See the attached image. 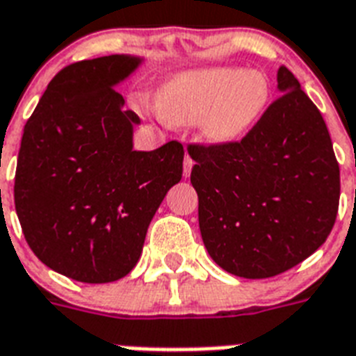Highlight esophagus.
Here are the masks:
<instances>
[{
    "instance_id": "34e87169",
    "label": "esophagus",
    "mask_w": 356,
    "mask_h": 356,
    "mask_svg": "<svg viewBox=\"0 0 356 356\" xmlns=\"http://www.w3.org/2000/svg\"><path fill=\"white\" fill-rule=\"evenodd\" d=\"M191 169H193V159L186 154V158H184V176H186V178L191 175Z\"/></svg>"
}]
</instances>
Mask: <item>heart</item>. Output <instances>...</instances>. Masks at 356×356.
<instances>
[{
	"mask_svg": "<svg viewBox=\"0 0 356 356\" xmlns=\"http://www.w3.org/2000/svg\"><path fill=\"white\" fill-rule=\"evenodd\" d=\"M269 98L264 72L219 66L170 79L159 90L158 109L172 124L198 122L200 137L211 145H230L254 128Z\"/></svg>",
	"mask_w": 356,
	"mask_h": 356,
	"instance_id": "obj_1",
	"label": "heart"
}]
</instances>
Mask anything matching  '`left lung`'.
Here are the masks:
<instances>
[{
	"mask_svg": "<svg viewBox=\"0 0 356 356\" xmlns=\"http://www.w3.org/2000/svg\"><path fill=\"white\" fill-rule=\"evenodd\" d=\"M278 96L230 145H189L198 227L208 254L236 277L288 271L325 243L340 200V167L321 113L280 66Z\"/></svg>",
	"mask_w": 356,
	"mask_h": 356,
	"instance_id": "1",
	"label": "left lung"
}]
</instances>
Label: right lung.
Wrapping results in <instances>:
<instances>
[{"instance_id": "1", "label": "right lung", "mask_w": 356, "mask_h": 356, "mask_svg": "<svg viewBox=\"0 0 356 356\" xmlns=\"http://www.w3.org/2000/svg\"><path fill=\"white\" fill-rule=\"evenodd\" d=\"M107 55L63 68L22 137L15 206L27 245L49 269L87 284L126 277L148 225L181 180L184 147L134 150V111L115 87L139 68Z\"/></svg>"}]
</instances>
